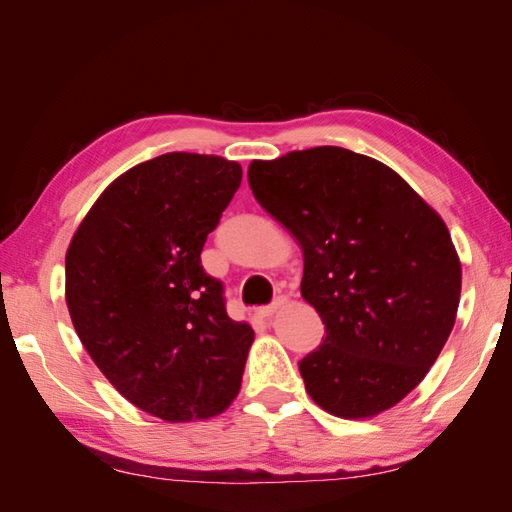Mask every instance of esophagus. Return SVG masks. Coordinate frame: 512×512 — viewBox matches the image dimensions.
<instances>
[{"instance_id":"34e87169","label":"esophagus","mask_w":512,"mask_h":512,"mask_svg":"<svg viewBox=\"0 0 512 512\" xmlns=\"http://www.w3.org/2000/svg\"><path fill=\"white\" fill-rule=\"evenodd\" d=\"M286 305V297H277L271 305H265V307H258L256 309V316L258 318H271L277 309H282Z\"/></svg>"}]
</instances>
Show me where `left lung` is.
Returning <instances> with one entry per match:
<instances>
[{"instance_id": "1", "label": "left lung", "mask_w": 512, "mask_h": 512, "mask_svg": "<svg viewBox=\"0 0 512 512\" xmlns=\"http://www.w3.org/2000/svg\"><path fill=\"white\" fill-rule=\"evenodd\" d=\"M260 207L303 252L322 344L299 361L316 404L369 418L399 404L453 331L461 262L440 215L393 168L342 147L254 160Z\"/></svg>"}]
</instances>
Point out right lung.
Here are the masks:
<instances>
[{
	"label": "right lung",
	"instance_id": "1",
	"mask_svg": "<svg viewBox=\"0 0 512 512\" xmlns=\"http://www.w3.org/2000/svg\"><path fill=\"white\" fill-rule=\"evenodd\" d=\"M241 177L218 156L164 153L108 185L68 247L81 344L130 404L168 423L220 414L239 393L254 331L228 318L200 252Z\"/></svg>",
	"mask_w": 512,
	"mask_h": 512
}]
</instances>
